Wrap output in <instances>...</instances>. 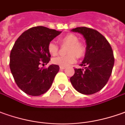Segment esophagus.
<instances>
[{
	"instance_id": "34e87169",
	"label": "esophagus",
	"mask_w": 125,
	"mask_h": 125,
	"mask_svg": "<svg viewBox=\"0 0 125 125\" xmlns=\"http://www.w3.org/2000/svg\"><path fill=\"white\" fill-rule=\"evenodd\" d=\"M64 69H65L64 67H60V69H61V70H64Z\"/></svg>"
}]
</instances>
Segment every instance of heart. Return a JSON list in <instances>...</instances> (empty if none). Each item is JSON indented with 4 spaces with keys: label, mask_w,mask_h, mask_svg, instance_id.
<instances>
[{
    "label": "heart",
    "mask_w": 125,
    "mask_h": 125,
    "mask_svg": "<svg viewBox=\"0 0 125 125\" xmlns=\"http://www.w3.org/2000/svg\"><path fill=\"white\" fill-rule=\"evenodd\" d=\"M61 44L69 45L67 53L69 54L64 56H57L52 59V62L61 67H68L76 62V57H82L86 52V48L84 44L79 42L77 36L73 34H69L64 36L60 39ZM48 52L52 56L56 55L58 51V47L54 42L51 41L48 46Z\"/></svg>",
    "instance_id": "b5f03b06"
}]
</instances>
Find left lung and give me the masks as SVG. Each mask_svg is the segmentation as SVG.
I'll list each match as a JSON object with an SVG mask.
<instances>
[{
    "label": "left lung",
    "mask_w": 125,
    "mask_h": 125,
    "mask_svg": "<svg viewBox=\"0 0 125 125\" xmlns=\"http://www.w3.org/2000/svg\"><path fill=\"white\" fill-rule=\"evenodd\" d=\"M71 31L81 34L86 44L85 56L80 64L85 67L84 69H75L70 78L71 84L82 94L96 93L105 86L112 74L114 64L112 49L107 39L95 30L77 27Z\"/></svg>",
    "instance_id": "1"
}]
</instances>
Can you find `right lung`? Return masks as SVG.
Returning <instances> with one entry per match:
<instances>
[{
	"label": "right lung",
	"mask_w": 125,
	"mask_h": 125,
	"mask_svg": "<svg viewBox=\"0 0 125 125\" xmlns=\"http://www.w3.org/2000/svg\"><path fill=\"white\" fill-rule=\"evenodd\" d=\"M61 32L36 26L24 32L15 42L10 54L9 66L15 83L26 94L39 96L51 87L59 66L52 64L42 69L39 64L50 62L48 44Z\"/></svg>",
	"instance_id": "add662e5"
}]
</instances>
